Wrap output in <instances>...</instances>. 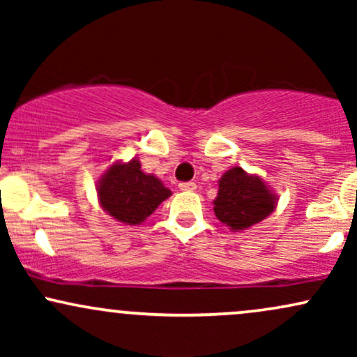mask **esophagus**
Listing matches in <instances>:
<instances>
[{"label":"esophagus","instance_id":"obj_1","mask_svg":"<svg viewBox=\"0 0 357 357\" xmlns=\"http://www.w3.org/2000/svg\"><path fill=\"white\" fill-rule=\"evenodd\" d=\"M179 190L181 191H195L196 184L192 181H186V183H179Z\"/></svg>","mask_w":357,"mask_h":357}]
</instances>
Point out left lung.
<instances>
[{
    "label": "left lung",
    "mask_w": 357,
    "mask_h": 357,
    "mask_svg": "<svg viewBox=\"0 0 357 357\" xmlns=\"http://www.w3.org/2000/svg\"><path fill=\"white\" fill-rule=\"evenodd\" d=\"M275 208V198L258 176H248L233 167L220 179L215 215L231 230H245L267 218Z\"/></svg>",
    "instance_id": "obj_1"
}]
</instances>
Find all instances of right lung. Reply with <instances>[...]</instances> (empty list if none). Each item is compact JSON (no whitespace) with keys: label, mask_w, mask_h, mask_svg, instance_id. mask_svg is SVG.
<instances>
[{"label":"right lung","mask_w":357,"mask_h":357,"mask_svg":"<svg viewBox=\"0 0 357 357\" xmlns=\"http://www.w3.org/2000/svg\"><path fill=\"white\" fill-rule=\"evenodd\" d=\"M169 196L171 191L155 176L144 174L137 159L110 166L99 184L102 208L127 225L144 221Z\"/></svg>","instance_id":"obj_1"}]
</instances>
